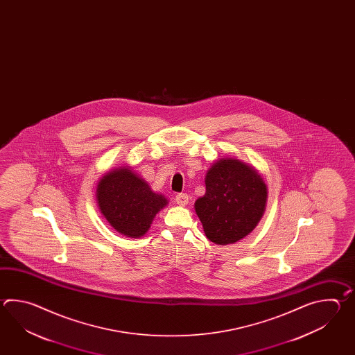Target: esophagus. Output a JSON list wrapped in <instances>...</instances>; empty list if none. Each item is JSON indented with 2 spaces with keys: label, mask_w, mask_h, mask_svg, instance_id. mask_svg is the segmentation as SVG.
<instances>
[{
  "label": "esophagus",
  "mask_w": 355,
  "mask_h": 355,
  "mask_svg": "<svg viewBox=\"0 0 355 355\" xmlns=\"http://www.w3.org/2000/svg\"><path fill=\"white\" fill-rule=\"evenodd\" d=\"M175 202L178 203V205H180V207H185V205H188V194H185V193H180V194H178L176 198H175Z\"/></svg>",
  "instance_id": "1"
}]
</instances>
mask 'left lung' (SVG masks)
I'll list each match as a JSON object with an SVG mask.
<instances>
[{
  "mask_svg": "<svg viewBox=\"0 0 355 355\" xmlns=\"http://www.w3.org/2000/svg\"><path fill=\"white\" fill-rule=\"evenodd\" d=\"M268 187L257 168L241 159H217L205 175V194L194 208L205 236L230 245L249 236L264 216Z\"/></svg>",
  "mask_w": 355,
  "mask_h": 355,
  "instance_id": "8db88e82",
  "label": "left lung"
}]
</instances>
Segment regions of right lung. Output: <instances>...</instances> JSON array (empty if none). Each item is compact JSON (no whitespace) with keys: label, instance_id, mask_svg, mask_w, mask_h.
<instances>
[{"label":"right lung","instance_id":"obj_1","mask_svg":"<svg viewBox=\"0 0 355 355\" xmlns=\"http://www.w3.org/2000/svg\"><path fill=\"white\" fill-rule=\"evenodd\" d=\"M98 211L118 234L139 239L167 204L166 196L152 190L150 184L129 166L115 167L98 182Z\"/></svg>","mask_w":355,"mask_h":355}]
</instances>
